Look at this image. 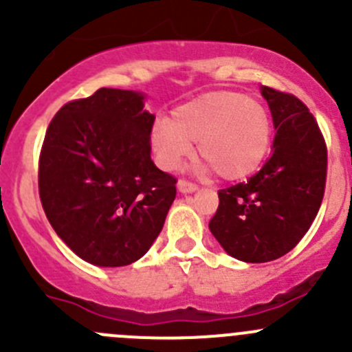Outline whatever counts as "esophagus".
<instances>
[{
	"label": "esophagus",
	"mask_w": 352,
	"mask_h": 352,
	"mask_svg": "<svg viewBox=\"0 0 352 352\" xmlns=\"http://www.w3.org/2000/svg\"><path fill=\"white\" fill-rule=\"evenodd\" d=\"M177 190H179L181 193H193V191L198 190V186L195 183H190V181H186V179H179L177 181Z\"/></svg>",
	"instance_id": "1"
}]
</instances>
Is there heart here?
Listing matches in <instances>:
<instances>
[{"instance_id":"heart-1","label":"heart","mask_w":352,"mask_h":352,"mask_svg":"<svg viewBox=\"0 0 352 352\" xmlns=\"http://www.w3.org/2000/svg\"><path fill=\"white\" fill-rule=\"evenodd\" d=\"M272 138L270 113L260 100L234 90L207 92L161 118L152 130V145L166 169H177L197 144L204 171L238 181L258 169Z\"/></svg>"}]
</instances>
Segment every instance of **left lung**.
Here are the masks:
<instances>
[{
    "mask_svg": "<svg viewBox=\"0 0 352 352\" xmlns=\"http://www.w3.org/2000/svg\"><path fill=\"white\" fill-rule=\"evenodd\" d=\"M277 135L263 168L248 181L219 190L208 222L234 258L263 263L301 241L325 193L327 144L315 116L293 94L262 87Z\"/></svg>",
    "mask_w": 352,
    "mask_h": 352,
    "instance_id": "1",
    "label": "left lung"
}]
</instances>
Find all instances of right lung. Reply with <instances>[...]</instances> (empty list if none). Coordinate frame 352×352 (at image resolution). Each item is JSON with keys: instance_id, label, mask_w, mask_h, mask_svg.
Wrapping results in <instances>:
<instances>
[{"instance_id": "right-lung-1", "label": "right lung", "mask_w": 352, "mask_h": 352, "mask_svg": "<svg viewBox=\"0 0 352 352\" xmlns=\"http://www.w3.org/2000/svg\"><path fill=\"white\" fill-rule=\"evenodd\" d=\"M154 121L142 94L102 87L66 102L47 126L41 204L56 234L85 262L130 265L164 226L177 179L152 162Z\"/></svg>"}]
</instances>
